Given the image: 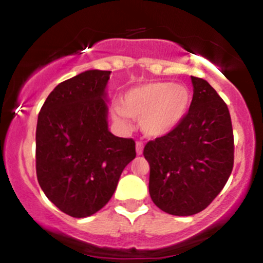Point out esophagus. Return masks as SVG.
<instances>
[{
  "instance_id": "34e87169",
  "label": "esophagus",
  "mask_w": 263,
  "mask_h": 263,
  "mask_svg": "<svg viewBox=\"0 0 263 263\" xmlns=\"http://www.w3.org/2000/svg\"><path fill=\"white\" fill-rule=\"evenodd\" d=\"M143 147H144L143 143H142V142H140V141L136 143V152H137L138 156L142 155V152H143Z\"/></svg>"
}]
</instances>
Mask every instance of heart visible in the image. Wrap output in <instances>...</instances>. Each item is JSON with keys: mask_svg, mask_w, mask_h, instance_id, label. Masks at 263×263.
Segmentation results:
<instances>
[{"mask_svg": "<svg viewBox=\"0 0 263 263\" xmlns=\"http://www.w3.org/2000/svg\"><path fill=\"white\" fill-rule=\"evenodd\" d=\"M189 104L190 91L183 84L151 81L123 93L121 105L112 107V116L125 127L129 126V117L140 120L143 134L161 137L179 125Z\"/></svg>", "mask_w": 263, "mask_h": 263, "instance_id": "heart-1", "label": "heart"}]
</instances>
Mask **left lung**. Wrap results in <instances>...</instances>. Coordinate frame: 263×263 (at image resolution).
I'll list each match as a JSON object with an SVG mask.
<instances>
[{
	"instance_id": "8db88e82",
	"label": "left lung",
	"mask_w": 263,
	"mask_h": 263,
	"mask_svg": "<svg viewBox=\"0 0 263 263\" xmlns=\"http://www.w3.org/2000/svg\"><path fill=\"white\" fill-rule=\"evenodd\" d=\"M188 114L170 134L149 141V195L177 216L200 213L228 182L234 167V134L228 105L206 80L192 77Z\"/></svg>"
}]
</instances>
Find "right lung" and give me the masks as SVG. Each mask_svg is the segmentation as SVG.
<instances>
[{"instance_id":"obj_1","label":"right lung","mask_w":263,"mask_h":263,"mask_svg":"<svg viewBox=\"0 0 263 263\" xmlns=\"http://www.w3.org/2000/svg\"><path fill=\"white\" fill-rule=\"evenodd\" d=\"M110 74L87 70L63 81L38 115V183L47 198L73 218H86L104 208L136 157L132 138L108 131L105 89Z\"/></svg>"}]
</instances>
